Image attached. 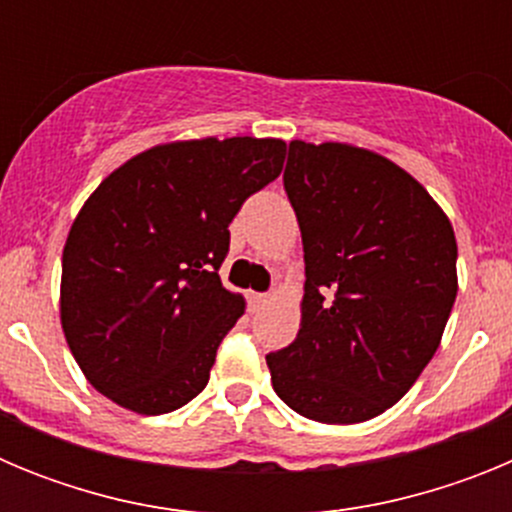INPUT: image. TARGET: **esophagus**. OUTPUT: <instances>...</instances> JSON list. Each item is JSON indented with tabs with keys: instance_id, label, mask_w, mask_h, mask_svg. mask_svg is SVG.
Wrapping results in <instances>:
<instances>
[{
	"instance_id": "34e87169",
	"label": "esophagus",
	"mask_w": 512,
	"mask_h": 512,
	"mask_svg": "<svg viewBox=\"0 0 512 512\" xmlns=\"http://www.w3.org/2000/svg\"><path fill=\"white\" fill-rule=\"evenodd\" d=\"M266 302H269V295H266V292H253V295H251V305L253 307H264Z\"/></svg>"
}]
</instances>
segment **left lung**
Listing matches in <instances>:
<instances>
[{"instance_id": "8db88e82", "label": "left lung", "mask_w": 512, "mask_h": 512, "mask_svg": "<svg viewBox=\"0 0 512 512\" xmlns=\"http://www.w3.org/2000/svg\"><path fill=\"white\" fill-rule=\"evenodd\" d=\"M284 192L305 248L300 333L266 354L295 413L377 418L433 359L456 300V238L433 197L387 158L292 140Z\"/></svg>"}]
</instances>
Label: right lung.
Segmentation results:
<instances>
[{
    "instance_id": "1",
    "label": "right lung",
    "mask_w": 512,
    "mask_h": 512,
    "mask_svg": "<svg viewBox=\"0 0 512 512\" xmlns=\"http://www.w3.org/2000/svg\"><path fill=\"white\" fill-rule=\"evenodd\" d=\"M274 138L169 143L112 171L63 246L61 323L92 387L161 415L207 387L243 315L220 282L233 217L282 174Z\"/></svg>"
}]
</instances>
